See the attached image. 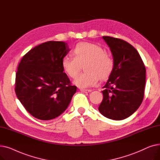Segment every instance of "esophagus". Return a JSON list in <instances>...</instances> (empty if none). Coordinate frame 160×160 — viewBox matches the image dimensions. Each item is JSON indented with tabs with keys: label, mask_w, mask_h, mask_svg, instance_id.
<instances>
[{
	"label": "esophagus",
	"mask_w": 160,
	"mask_h": 160,
	"mask_svg": "<svg viewBox=\"0 0 160 160\" xmlns=\"http://www.w3.org/2000/svg\"><path fill=\"white\" fill-rule=\"evenodd\" d=\"M80 91L83 92V93H89L91 91V89H80Z\"/></svg>",
	"instance_id": "34e87169"
}]
</instances>
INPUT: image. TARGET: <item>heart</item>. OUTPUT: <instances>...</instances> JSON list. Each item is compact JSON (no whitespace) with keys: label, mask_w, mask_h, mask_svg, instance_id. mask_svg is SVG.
Wrapping results in <instances>:
<instances>
[{"label":"heart","mask_w":160,"mask_h":160,"mask_svg":"<svg viewBox=\"0 0 160 160\" xmlns=\"http://www.w3.org/2000/svg\"><path fill=\"white\" fill-rule=\"evenodd\" d=\"M74 56H65L62 60L64 72L74 78L80 72L82 65L84 72L80 74L74 80L75 86L88 88L97 85L99 80H104L110 77L113 69V59L105 54L104 50L96 44L81 42L73 50Z\"/></svg>","instance_id":"obj_1"}]
</instances>
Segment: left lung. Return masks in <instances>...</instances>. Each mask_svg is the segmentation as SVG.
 <instances>
[{
  "instance_id": "1",
  "label": "left lung",
  "mask_w": 160,
  "mask_h": 160,
  "mask_svg": "<svg viewBox=\"0 0 160 160\" xmlns=\"http://www.w3.org/2000/svg\"><path fill=\"white\" fill-rule=\"evenodd\" d=\"M112 52L113 71L103 87L100 113L108 119L122 120L140 106L144 97L146 69L138 50L128 42L103 36Z\"/></svg>"
}]
</instances>
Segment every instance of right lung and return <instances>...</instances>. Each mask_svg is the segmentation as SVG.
Segmentation results:
<instances>
[{"instance_id": "right-lung-1", "label": "right lung", "mask_w": 160, "mask_h": 160, "mask_svg": "<svg viewBox=\"0 0 160 160\" xmlns=\"http://www.w3.org/2000/svg\"><path fill=\"white\" fill-rule=\"evenodd\" d=\"M69 50L65 42L47 41L31 49L19 64L17 97L38 119L50 120L60 115L77 91L62 66V59Z\"/></svg>"}]
</instances>
